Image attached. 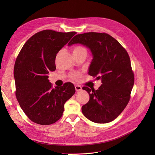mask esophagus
I'll use <instances>...</instances> for the list:
<instances>
[{
  "mask_svg": "<svg viewBox=\"0 0 155 155\" xmlns=\"http://www.w3.org/2000/svg\"><path fill=\"white\" fill-rule=\"evenodd\" d=\"M75 89H76V91L77 92H78V91H80L82 90V87L79 85H76L75 86Z\"/></svg>",
  "mask_w": 155,
  "mask_h": 155,
  "instance_id": "1",
  "label": "esophagus"
}]
</instances>
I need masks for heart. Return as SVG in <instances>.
Segmentation results:
<instances>
[{
  "label": "heart",
  "mask_w": 155,
  "mask_h": 155,
  "mask_svg": "<svg viewBox=\"0 0 155 155\" xmlns=\"http://www.w3.org/2000/svg\"><path fill=\"white\" fill-rule=\"evenodd\" d=\"M87 52V50L85 48L82 47V46H76L74 48V50H73V52ZM79 72H75L74 74H72V78L73 79H78L79 78Z\"/></svg>",
  "instance_id": "b5f03b06"
}]
</instances>
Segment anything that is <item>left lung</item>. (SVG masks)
<instances>
[{"instance_id": "left-lung-1", "label": "left lung", "mask_w": 155, "mask_h": 155, "mask_svg": "<svg viewBox=\"0 0 155 155\" xmlns=\"http://www.w3.org/2000/svg\"><path fill=\"white\" fill-rule=\"evenodd\" d=\"M74 44L90 50L93 59L88 73L102 83L97 90L83 87L90 96L81 108L83 114L93 122L109 123L121 113L130 100L134 78L129 56L118 41L105 33L78 34L68 46Z\"/></svg>"}]
</instances>
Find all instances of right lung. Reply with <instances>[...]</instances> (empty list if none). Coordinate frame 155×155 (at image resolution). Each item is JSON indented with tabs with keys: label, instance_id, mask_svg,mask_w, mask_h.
I'll return each mask as SVG.
<instances>
[{
	"label": "right lung",
	"instance_id": "1",
	"mask_svg": "<svg viewBox=\"0 0 155 155\" xmlns=\"http://www.w3.org/2000/svg\"><path fill=\"white\" fill-rule=\"evenodd\" d=\"M76 32L45 30L31 37L18 54L14 67L16 97L34 123L47 125L59 120L64 105L76 90L72 83L53 88L48 74L56 69L57 54Z\"/></svg>",
	"mask_w": 155,
	"mask_h": 155
}]
</instances>
